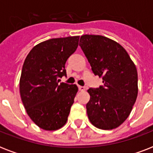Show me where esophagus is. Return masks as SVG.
<instances>
[{
  "label": "esophagus",
  "instance_id": "obj_1",
  "mask_svg": "<svg viewBox=\"0 0 153 153\" xmlns=\"http://www.w3.org/2000/svg\"><path fill=\"white\" fill-rule=\"evenodd\" d=\"M85 86H79V90L80 91H85Z\"/></svg>",
  "mask_w": 153,
  "mask_h": 153
}]
</instances>
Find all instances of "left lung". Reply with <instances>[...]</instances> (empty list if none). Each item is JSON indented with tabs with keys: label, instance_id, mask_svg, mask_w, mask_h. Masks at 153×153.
Wrapping results in <instances>:
<instances>
[{
	"label": "left lung",
	"instance_id": "8db88e82",
	"mask_svg": "<svg viewBox=\"0 0 153 153\" xmlns=\"http://www.w3.org/2000/svg\"><path fill=\"white\" fill-rule=\"evenodd\" d=\"M79 46L103 86L90 88L86 112L91 124L104 130L121 126L130 114L138 93L137 71L118 43L102 36H82Z\"/></svg>",
	"mask_w": 153,
	"mask_h": 153
}]
</instances>
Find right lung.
<instances>
[{
    "instance_id": "add662e5",
    "label": "right lung",
    "mask_w": 153,
    "mask_h": 153,
    "mask_svg": "<svg viewBox=\"0 0 153 153\" xmlns=\"http://www.w3.org/2000/svg\"><path fill=\"white\" fill-rule=\"evenodd\" d=\"M79 36L51 39L30 51L20 79L21 100L27 114L44 130H56L67 121L78 92L75 84L59 82L65 64L76 51Z\"/></svg>"
}]
</instances>
